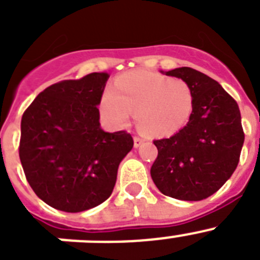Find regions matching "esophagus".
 Instances as JSON below:
<instances>
[{
	"mask_svg": "<svg viewBox=\"0 0 260 260\" xmlns=\"http://www.w3.org/2000/svg\"><path fill=\"white\" fill-rule=\"evenodd\" d=\"M142 143H143V139H142L141 137L135 135V137H134V147H139Z\"/></svg>",
	"mask_w": 260,
	"mask_h": 260,
	"instance_id": "34e87169",
	"label": "esophagus"
}]
</instances>
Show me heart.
<instances>
[{"label": "heart", "mask_w": 260, "mask_h": 260, "mask_svg": "<svg viewBox=\"0 0 260 260\" xmlns=\"http://www.w3.org/2000/svg\"><path fill=\"white\" fill-rule=\"evenodd\" d=\"M192 108L194 91L187 82L148 71L119 75L102 99V112L110 122L126 125L135 112L139 128L156 138L180 132Z\"/></svg>", "instance_id": "heart-1"}]
</instances>
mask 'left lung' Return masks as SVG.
I'll use <instances>...</instances> for the list:
<instances>
[{
    "label": "left lung",
    "instance_id": "8db88e82",
    "mask_svg": "<svg viewBox=\"0 0 260 260\" xmlns=\"http://www.w3.org/2000/svg\"><path fill=\"white\" fill-rule=\"evenodd\" d=\"M194 91L189 122L171 138L153 141L157 157L151 177L167 197L202 201L231 178L245 141L237 102L215 79L191 68L165 71Z\"/></svg>",
    "mask_w": 260,
    "mask_h": 260
}]
</instances>
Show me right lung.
Listing matches in <instances>:
<instances>
[{"instance_id": "add662e5", "label": "right lung", "mask_w": 260, "mask_h": 260, "mask_svg": "<svg viewBox=\"0 0 260 260\" xmlns=\"http://www.w3.org/2000/svg\"><path fill=\"white\" fill-rule=\"evenodd\" d=\"M108 73L61 80L24 110L19 157L29 186L43 202L65 212L93 208L110 197L118 165L134 146L125 130L100 127Z\"/></svg>"}]
</instances>
